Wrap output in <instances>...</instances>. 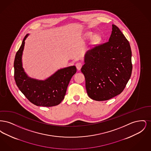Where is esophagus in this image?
Here are the masks:
<instances>
[{
    "instance_id": "34e87169",
    "label": "esophagus",
    "mask_w": 151,
    "mask_h": 151,
    "mask_svg": "<svg viewBox=\"0 0 151 151\" xmlns=\"http://www.w3.org/2000/svg\"><path fill=\"white\" fill-rule=\"evenodd\" d=\"M76 67L78 70H79H79H81V67H82V63H80V62L77 63L76 64Z\"/></svg>"
}]
</instances>
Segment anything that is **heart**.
Here are the masks:
<instances>
[{"label": "heart", "instance_id": "b5f03b06", "mask_svg": "<svg viewBox=\"0 0 151 151\" xmlns=\"http://www.w3.org/2000/svg\"><path fill=\"white\" fill-rule=\"evenodd\" d=\"M92 35H93V34L92 33H90V32L87 34V36H88V38H91ZM100 40V37L98 35H95L92 37V41L94 43H97V42H99Z\"/></svg>", "mask_w": 151, "mask_h": 151}]
</instances>
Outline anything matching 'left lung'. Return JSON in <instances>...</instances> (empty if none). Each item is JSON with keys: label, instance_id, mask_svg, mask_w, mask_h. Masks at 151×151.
<instances>
[{"label": "left lung", "instance_id": "left-lung-1", "mask_svg": "<svg viewBox=\"0 0 151 151\" xmlns=\"http://www.w3.org/2000/svg\"><path fill=\"white\" fill-rule=\"evenodd\" d=\"M129 42L116 25L106 43L86 51L81 69L88 96L108 100L122 93L130 79L132 65Z\"/></svg>", "mask_w": 151, "mask_h": 151}]
</instances>
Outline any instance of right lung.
<instances>
[{"label": "right lung", "instance_id": "1", "mask_svg": "<svg viewBox=\"0 0 151 151\" xmlns=\"http://www.w3.org/2000/svg\"><path fill=\"white\" fill-rule=\"evenodd\" d=\"M27 34L22 40L14 61V78L20 91L28 100L38 106L51 107L59 105L65 98L67 88L76 72L75 65L58 70L45 80H38L28 76L22 67V56Z\"/></svg>", "mask_w": 151, "mask_h": 151}]
</instances>
